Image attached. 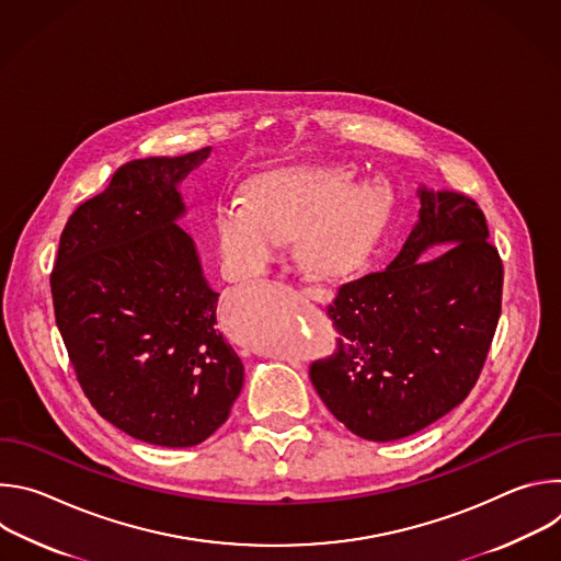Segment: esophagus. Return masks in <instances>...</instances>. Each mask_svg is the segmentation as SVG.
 <instances>
[{"mask_svg": "<svg viewBox=\"0 0 561 561\" xmlns=\"http://www.w3.org/2000/svg\"><path fill=\"white\" fill-rule=\"evenodd\" d=\"M301 293H304L306 297L314 299V301H324V299H329V290H327V288H322V286H306V288H301Z\"/></svg>", "mask_w": 561, "mask_h": 561, "instance_id": "34e87169", "label": "esophagus"}]
</instances>
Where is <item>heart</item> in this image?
Returning a JSON list of instances; mask_svg holds the SVG:
<instances>
[{"instance_id":"obj_1","label":"heart","mask_w":561,"mask_h":561,"mask_svg":"<svg viewBox=\"0 0 561 561\" xmlns=\"http://www.w3.org/2000/svg\"><path fill=\"white\" fill-rule=\"evenodd\" d=\"M392 208V188L381 178L357 182L351 164H297L255 178L249 199H224L213 232L234 279L264 275L290 237H299V251L317 273L335 275L373 251Z\"/></svg>"}]
</instances>
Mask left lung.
Returning a JSON list of instances; mask_svg holds the SVG:
<instances>
[{
    "label": "left lung",
    "instance_id": "left-lung-1",
    "mask_svg": "<svg viewBox=\"0 0 561 561\" xmlns=\"http://www.w3.org/2000/svg\"><path fill=\"white\" fill-rule=\"evenodd\" d=\"M420 219L379 273L340 288L329 314L335 357L310 366L329 411L357 437L394 442L420 433L474 386L502 312V260L479 206L422 186ZM446 245L424 259L431 248Z\"/></svg>",
    "mask_w": 561,
    "mask_h": 561
}]
</instances>
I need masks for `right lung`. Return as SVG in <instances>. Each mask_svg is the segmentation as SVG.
Returning a JSON list of instances; mask_svg holds the SVG:
<instances>
[{"label":"right lung","instance_id":"obj_1","mask_svg":"<svg viewBox=\"0 0 561 561\" xmlns=\"http://www.w3.org/2000/svg\"><path fill=\"white\" fill-rule=\"evenodd\" d=\"M210 146L117 169L79 206L50 275L57 329L95 411L167 448L208 439L244 386V364L217 329V297L180 226V184Z\"/></svg>","mask_w":561,"mask_h":561}]
</instances>
